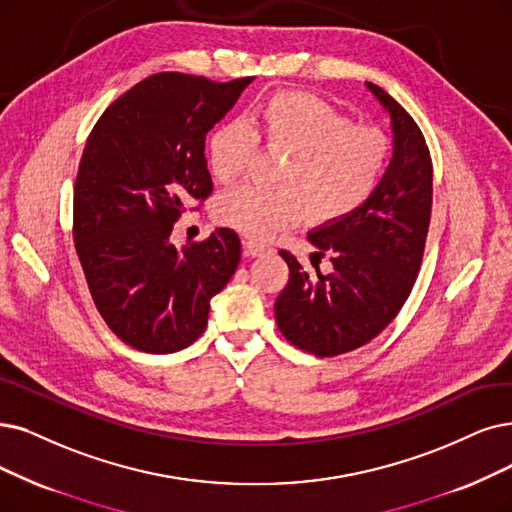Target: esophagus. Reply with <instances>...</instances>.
<instances>
[{
    "mask_svg": "<svg viewBox=\"0 0 512 512\" xmlns=\"http://www.w3.org/2000/svg\"><path fill=\"white\" fill-rule=\"evenodd\" d=\"M267 250H269L267 245L256 243V241H245V243H243V252L248 254V256H260V254H264Z\"/></svg>",
    "mask_w": 512,
    "mask_h": 512,
    "instance_id": "esophagus-1",
    "label": "esophagus"
}]
</instances>
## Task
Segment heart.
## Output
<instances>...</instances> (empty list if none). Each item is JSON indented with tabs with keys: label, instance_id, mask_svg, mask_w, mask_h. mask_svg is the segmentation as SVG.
<instances>
[{
	"label": "heart",
	"instance_id": "b5f03b06",
	"mask_svg": "<svg viewBox=\"0 0 512 512\" xmlns=\"http://www.w3.org/2000/svg\"><path fill=\"white\" fill-rule=\"evenodd\" d=\"M256 142L283 153L277 182L264 191L241 185L216 201L218 222L245 237L267 241L298 224L306 210L317 222H336L357 212L384 176L391 145L370 126H353L325 100L302 92L267 98L243 124H222L206 142L210 174L229 185L256 153Z\"/></svg>",
	"mask_w": 512,
	"mask_h": 512
}]
</instances>
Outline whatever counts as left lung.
I'll return each instance as SVG.
<instances>
[{
    "label": "left lung",
    "mask_w": 512,
    "mask_h": 512,
    "mask_svg": "<svg viewBox=\"0 0 512 512\" xmlns=\"http://www.w3.org/2000/svg\"><path fill=\"white\" fill-rule=\"evenodd\" d=\"M391 117L393 155L374 195L336 222L309 231L334 271L309 277L290 252V281L275 300L281 334L302 351L334 357L359 349L395 319L420 271L433 208V163L416 121L395 98L365 81Z\"/></svg>",
    "instance_id": "8db88e82"
}]
</instances>
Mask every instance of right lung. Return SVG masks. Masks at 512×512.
Here are the masks:
<instances>
[{
    "instance_id": "1",
    "label": "right lung",
    "mask_w": 512,
    "mask_h": 512,
    "mask_svg": "<svg viewBox=\"0 0 512 512\" xmlns=\"http://www.w3.org/2000/svg\"><path fill=\"white\" fill-rule=\"evenodd\" d=\"M252 77L216 84L185 73L142 79L100 115L79 161L73 239L90 294L113 334L142 353L195 342L210 300L241 258L233 229L176 245L174 222L212 193L206 134Z\"/></svg>"
}]
</instances>
